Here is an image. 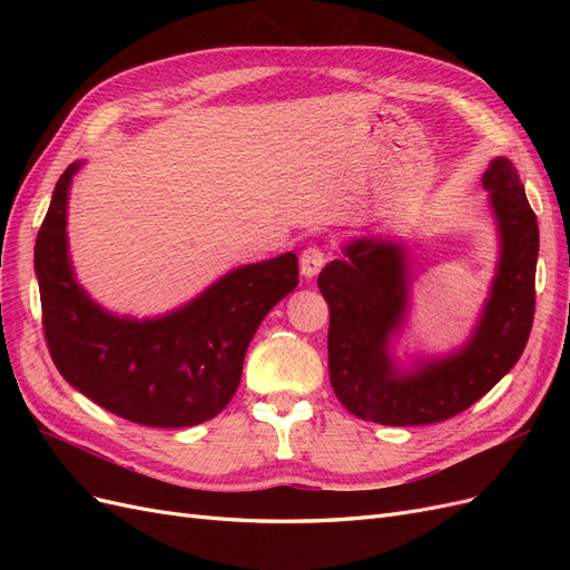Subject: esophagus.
Wrapping results in <instances>:
<instances>
[{"instance_id":"34e87169","label":"esophagus","mask_w":570,"mask_h":570,"mask_svg":"<svg viewBox=\"0 0 570 570\" xmlns=\"http://www.w3.org/2000/svg\"><path fill=\"white\" fill-rule=\"evenodd\" d=\"M325 264V254L318 247H306L299 256V268L304 278H314V275L323 268Z\"/></svg>"}]
</instances>
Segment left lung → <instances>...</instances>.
Listing matches in <instances>:
<instances>
[{
    "label": "left lung",
    "instance_id": "8db88e82",
    "mask_svg": "<svg viewBox=\"0 0 570 570\" xmlns=\"http://www.w3.org/2000/svg\"><path fill=\"white\" fill-rule=\"evenodd\" d=\"M482 185L502 254L490 299L463 350L423 361L411 373L396 368L390 340L404 325L411 281L402 245L361 237L321 271L318 287L331 308V385L356 419L383 425L446 421L485 396L521 358L534 318L538 216L509 159L497 157Z\"/></svg>",
    "mask_w": 570,
    "mask_h": 570
}]
</instances>
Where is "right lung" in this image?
<instances>
[{
    "label": "right lung",
    "instance_id": "1",
    "mask_svg": "<svg viewBox=\"0 0 570 570\" xmlns=\"http://www.w3.org/2000/svg\"><path fill=\"white\" fill-rule=\"evenodd\" d=\"M80 164L61 174L36 243L51 361L68 385L126 421L187 428L214 419L233 400L256 327L297 287V254L235 268L168 316L118 318L88 297L68 258L66 204Z\"/></svg>",
    "mask_w": 570,
    "mask_h": 570
}]
</instances>
